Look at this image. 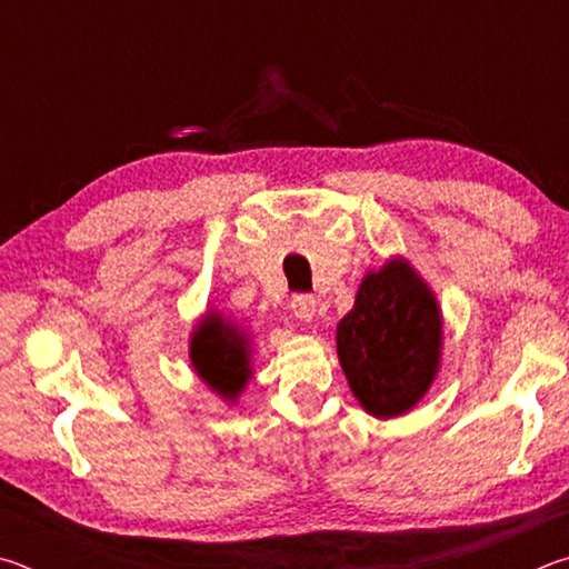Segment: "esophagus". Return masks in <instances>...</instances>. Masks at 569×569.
Segmentation results:
<instances>
[{
	"label": "esophagus",
	"mask_w": 569,
	"mask_h": 569,
	"mask_svg": "<svg viewBox=\"0 0 569 569\" xmlns=\"http://www.w3.org/2000/svg\"><path fill=\"white\" fill-rule=\"evenodd\" d=\"M316 308H319V301L313 296H296L291 301V311L298 321H313Z\"/></svg>",
	"instance_id": "1"
}]
</instances>
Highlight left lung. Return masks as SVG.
Listing matches in <instances>:
<instances>
[{
  "label": "left lung",
  "instance_id": "8db88e82",
  "mask_svg": "<svg viewBox=\"0 0 569 569\" xmlns=\"http://www.w3.org/2000/svg\"><path fill=\"white\" fill-rule=\"evenodd\" d=\"M445 316L437 293L403 256L366 271L336 326V353L359 407L397 419L427 397L441 369Z\"/></svg>",
  "mask_w": 569,
  "mask_h": 569
}]
</instances>
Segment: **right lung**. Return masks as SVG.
Masks as SVG:
<instances>
[{
	"instance_id": "obj_1",
	"label": "right lung",
	"mask_w": 569,
	"mask_h": 569,
	"mask_svg": "<svg viewBox=\"0 0 569 569\" xmlns=\"http://www.w3.org/2000/svg\"><path fill=\"white\" fill-rule=\"evenodd\" d=\"M253 331L218 308H206L192 323L188 339V359L198 379L220 401L233 407L253 379Z\"/></svg>"
}]
</instances>
